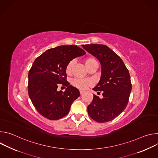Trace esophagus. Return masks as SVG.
<instances>
[{"mask_svg":"<svg viewBox=\"0 0 158 158\" xmlns=\"http://www.w3.org/2000/svg\"><path fill=\"white\" fill-rule=\"evenodd\" d=\"M84 93V92L83 91H80V94H81V95H82Z\"/></svg>","mask_w":158,"mask_h":158,"instance_id":"34e87169","label":"esophagus"}]
</instances>
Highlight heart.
Masks as SVG:
<instances>
[{"mask_svg":"<svg viewBox=\"0 0 158 158\" xmlns=\"http://www.w3.org/2000/svg\"><path fill=\"white\" fill-rule=\"evenodd\" d=\"M93 60H94V59H93V58L87 59L85 60V65ZM74 63V60H72L68 63V64H67V65L66 67V73H71L72 67H73ZM72 84L74 87H77V89H79L81 90H85L89 86H90L92 84V82L91 80L86 79H74L72 81Z\"/></svg>","mask_w":158,"mask_h":158,"instance_id":"b5f03b06","label":"heart"}]
</instances>
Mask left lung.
Instances as JSON below:
<instances>
[{
    "mask_svg": "<svg viewBox=\"0 0 158 158\" xmlns=\"http://www.w3.org/2000/svg\"><path fill=\"white\" fill-rule=\"evenodd\" d=\"M82 48L96 57L101 65V76L93 88L103 98L93 95L87 106L89 116L98 123L113 120L126 109L132 89L129 73L120 57L103 44H85Z\"/></svg>",
    "mask_w": 158,
    "mask_h": 158,
    "instance_id": "left-lung-1",
    "label": "left lung"
}]
</instances>
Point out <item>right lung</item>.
Returning <instances> with one entry per match:
<instances>
[{"label":"right lung","instance_id":"obj_1","mask_svg":"<svg viewBox=\"0 0 158 158\" xmlns=\"http://www.w3.org/2000/svg\"><path fill=\"white\" fill-rule=\"evenodd\" d=\"M85 52L76 45L48 49L34 60L28 74V93L36 110L48 119L57 120L69 113L79 90L67 81L66 67L73 59ZM59 85L67 86L58 92Z\"/></svg>","mask_w":158,"mask_h":158}]
</instances>
